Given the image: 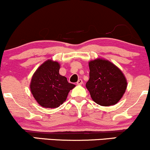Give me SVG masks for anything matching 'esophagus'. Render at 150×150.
I'll return each instance as SVG.
<instances>
[{
    "label": "esophagus",
    "mask_w": 150,
    "mask_h": 150,
    "mask_svg": "<svg viewBox=\"0 0 150 150\" xmlns=\"http://www.w3.org/2000/svg\"><path fill=\"white\" fill-rule=\"evenodd\" d=\"M82 83H83V81H82V80H81V79L78 80V81L77 82V85H81Z\"/></svg>",
    "instance_id": "1"
}]
</instances>
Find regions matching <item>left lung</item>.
I'll return each instance as SVG.
<instances>
[{
  "label": "left lung",
  "mask_w": 150,
  "mask_h": 150,
  "mask_svg": "<svg viewBox=\"0 0 150 150\" xmlns=\"http://www.w3.org/2000/svg\"><path fill=\"white\" fill-rule=\"evenodd\" d=\"M89 79L86 83L92 100L108 106L117 104L127 88L125 75L111 62L97 58L89 62Z\"/></svg>",
  "instance_id": "8db88e82"
}]
</instances>
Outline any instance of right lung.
<instances>
[{"instance_id": "1", "label": "right lung", "mask_w": 150, "mask_h": 150, "mask_svg": "<svg viewBox=\"0 0 150 150\" xmlns=\"http://www.w3.org/2000/svg\"><path fill=\"white\" fill-rule=\"evenodd\" d=\"M60 64L48 60L38 68L32 77L30 90L35 100L44 108H57L66 100L75 87L59 74Z\"/></svg>"}]
</instances>
